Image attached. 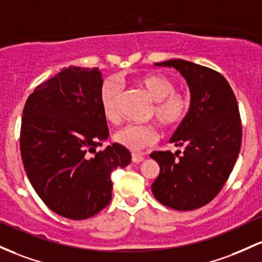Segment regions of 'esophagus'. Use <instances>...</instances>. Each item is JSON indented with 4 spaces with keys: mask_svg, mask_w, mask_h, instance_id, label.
Returning a JSON list of instances; mask_svg holds the SVG:
<instances>
[{
    "mask_svg": "<svg viewBox=\"0 0 262 262\" xmlns=\"http://www.w3.org/2000/svg\"><path fill=\"white\" fill-rule=\"evenodd\" d=\"M131 160H132V162H134V163H140V162H142L143 160H145V156L141 155V154H132L131 155Z\"/></svg>",
    "mask_w": 262,
    "mask_h": 262,
    "instance_id": "34e87169",
    "label": "esophagus"
}]
</instances>
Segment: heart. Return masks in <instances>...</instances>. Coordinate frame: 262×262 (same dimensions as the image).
I'll use <instances>...</instances> for the list:
<instances>
[{"label":"heart","mask_w":262,"mask_h":262,"mask_svg":"<svg viewBox=\"0 0 262 262\" xmlns=\"http://www.w3.org/2000/svg\"><path fill=\"white\" fill-rule=\"evenodd\" d=\"M141 88L154 100L151 117H155L164 128H174L186 120L190 102L187 95L176 92V85L167 76L147 74L139 79ZM121 86L113 79L102 84L100 90V105L102 115L108 122L117 123L120 114ZM158 139V131L154 125H126L115 134V141L130 151L139 152L151 146Z\"/></svg>","instance_id":"heart-1"}]
</instances>
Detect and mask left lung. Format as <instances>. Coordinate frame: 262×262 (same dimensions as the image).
I'll list each match as a JSON object with an SVG mask.
<instances>
[{"label":"left lung","instance_id":"obj_1","mask_svg":"<svg viewBox=\"0 0 262 262\" xmlns=\"http://www.w3.org/2000/svg\"><path fill=\"white\" fill-rule=\"evenodd\" d=\"M173 67L190 90L189 113L173 134L177 151H156L160 164L152 183L158 202L176 210H194L213 201L228 181L242 147V119L233 89L220 73L183 59L156 63Z\"/></svg>","mask_w":262,"mask_h":262}]
</instances>
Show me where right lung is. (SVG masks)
Listing matches in <instances>:
<instances>
[{
  "instance_id": "1",
  "label": "right lung",
  "mask_w": 262,
  "mask_h": 262,
  "mask_svg": "<svg viewBox=\"0 0 262 262\" xmlns=\"http://www.w3.org/2000/svg\"><path fill=\"white\" fill-rule=\"evenodd\" d=\"M101 86L99 68H64L38 85L23 108L19 147L27 177L44 204L68 219L104 209L111 201V172L131 161L119 143L96 151L108 139Z\"/></svg>"
}]
</instances>
